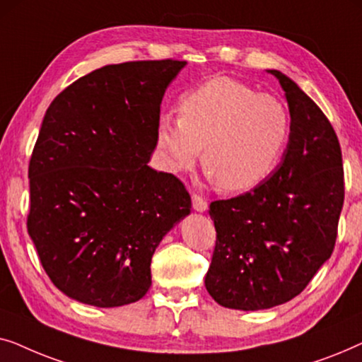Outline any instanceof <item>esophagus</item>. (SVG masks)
<instances>
[{"label": "esophagus", "instance_id": "esophagus-1", "mask_svg": "<svg viewBox=\"0 0 362 362\" xmlns=\"http://www.w3.org/2000/svg\"><path fill=\"white\" fill-rule=\"evenodd\" d=\"M192 209L197 211V212H206L207 211L206 199H202V197L197 196V194L192 196Z\"/></svg>", "mask_w": 362, "mask_h": 362}]
</instances>
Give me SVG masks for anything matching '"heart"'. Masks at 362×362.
<instances>
[{"label":"heart","instance_id":"heart-1","mask_svg":"<svg viewBox=\"0 0 362 362\" xmlns=\"http://www.w3.org/2000/svg\"><path fill=\"white\" fill-rule=\"evenodd\" d=\"M181 117L158 118L156 145L171 171L202 165L224 192L259 186L279 165L290 136V115L269 93L216 77L182 97Z\"/></svg>","mask_w":362,"mask_h":362}]
</instances>
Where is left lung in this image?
Segmentation results:
<instances>
[{
  "instance_id": "obj_1",
  "label": "left lung",
  "mask_w": 362,
  "mask_h": 362,
  "mask_svg": "<svg viewBox=\"0 0 362 362\" xmlns=\"http://www.w3.org/2000/svg\"><path fill=\"white\" fill-rule=\"evenodd\" d=\"M290 136L274 175L211 202L217 240L204 285L221 306L269 310L305 290L333 254L344 201L338 136L320 107L280 71Z\"/></svg>"
}]
</instances>
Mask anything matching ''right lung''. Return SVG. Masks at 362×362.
I'll list each match as a JSON object with an SVG mask.
<instances>
[{"label":"right lung","mask_w":362,"mask_h":362,"mask_svg":"<svg viewBox=\"0 0 362 362\" xmlns=\"http://www.w3.org/2000/svg\"><path fill=\"white\" fill-rule=\"evenodd\" d=\"M186 64H112L47 108L29 163L28 232L69 298L98 308L143 298L156 247L189 216L182 182L148 166L161 100Z\"/></svg>","instance_id":"obj_1"}]
</instances>
